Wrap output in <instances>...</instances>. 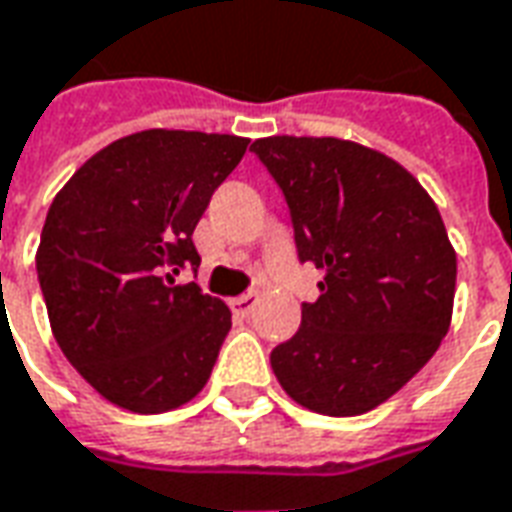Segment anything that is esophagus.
<instances>
[{"instance_id":"obj_1","label":"esophagus","mask_w":512,"mask_h":512,"mask_svg":"<svg viewBox=\"0 0 512 512\" xmlns=\"http://www.w3.org/2000/svg\"><path fill=\"white\" fill-rule=\"evenodd\" d=\"M256 303H259V295H256V292H245V295L234 297L228 306L234 311V317H248V314H253Z\"/></svg>"}]
</instances>
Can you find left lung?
I'll return each mask as SVG.
<instances>
[{"label":"left lung","instance_id":"left-lung-1","mask_svg":"<svg viewBox=\"0 0 512 512\" xmlns=\"http://www.w3.org/2000/svg\"><path fill=\"white\" fill-rule=\"evenodd\" d=\"M256 151L292 212L300 262L320 297L270 364L308 411L358 416L422 369L447 336L458 256L436 201L375 148L339 137H259Z\"/></svg>","mask_w":512,"mask_h":512}]
</instances>
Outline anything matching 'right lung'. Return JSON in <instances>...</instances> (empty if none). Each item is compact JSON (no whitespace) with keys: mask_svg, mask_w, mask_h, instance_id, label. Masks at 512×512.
Returning a JSON list of instances; mask_svg holds the SVG:
<instances>
[{"mask_svg":"<svg viewBox=\"0 0 512 512\" xmlns=\"http://www.w3.org/2000/svg\"><path fill=\"white\" fill-rule=\"evenodd\" d=\"M248 143L187 129L126 134L46 212L35 267L54 339L123 411L181 408L212 375L231 311L176 275L201 262L192 231Z\"/></svg>","mask_w":512,"mask_h":512,"instance_id":"add662e5","label":"right lung"}]
</instances>
